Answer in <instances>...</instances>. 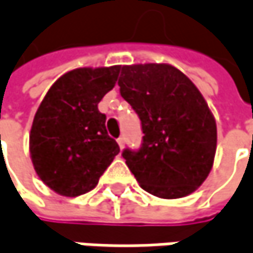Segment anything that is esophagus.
Masks as SVG:
<instances>
[{
    "mask_svg": "<svg viewBox=\"0 0 253 253\" xmlns=\"http://www.w3.org/2000/svg\"><path fill=\"white\" fill-rule=\"evenodd\" d=\"M117 142H118V145H120L121 149H124V146H125V138H124V136H120V138L117 139Z\"/></svg>",
    "mask_w": 253,
    "mask_h": 253,
    "instance_id": "esophagus-1",
    "label": "esophagus"
}]
</instances>
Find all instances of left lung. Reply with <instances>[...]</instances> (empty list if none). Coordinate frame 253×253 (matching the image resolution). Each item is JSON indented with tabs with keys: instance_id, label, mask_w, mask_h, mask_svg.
Segmentation results:
<instances>
[{
	"instance_id": "1",
	"label": "left lung",
	"mask_w": 253,
	"mask_h": 253,
	"mask_svg": "<svg viewBox=\"0 0 253 253\" xmlns=\"http://www.w3.org/2000/svg\"><path fill=\"white\" fill-rule=\"evenodd\" d=\"M122 98L136 111L144 132L138 152L122 157L146 192L178 199L208 178L216 152V122L205 98L169 64L120 65Z\"/></svg>"
}]
</instances>
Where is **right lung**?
Instances as JSON below:
<instances>
[{
    "instance_id": "obj_1",
    "label": "right lung",
    "mask_w": 253,
    "mask_h": 253,
    "mask_svg": "<svg viewBox=\"0 0 253 253\" xmlns=\"http://www.w3.org/2000/svg\"><path fill=\"white\" fill-rule=\"evenodd\" d=\"M120 65L77 68L59 77L35 112L30 155L38 178L62 196L94 189L120 152L98 104L118 80Z\"/></svg>"
}]
</instances>
